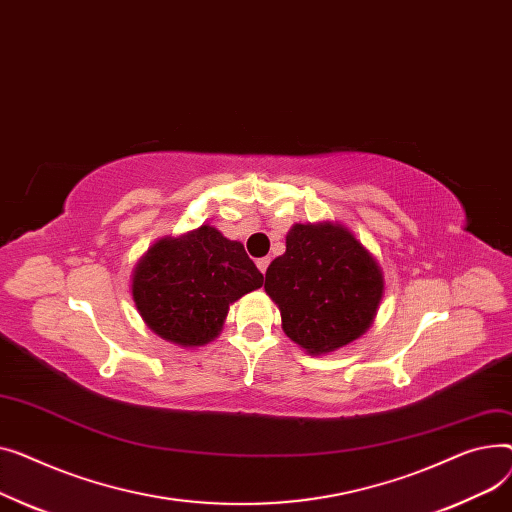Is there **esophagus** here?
<instances>
[{"label":"esophagus","instance_id":"esophagus-1","mask_svg":"<svg viewBox=\"0 0 512 512\" xmlns=\"http://www.w3.org/2000/svg\"><path fill=\"white\" fill-rule=\"evenodd\" d=\"M268 264H270V258H258V260H256V266H258V270H260V273H262V275L266 273V268H268Z\"/></svg>","mask_w":512,"mask_h":512}]
</instances>
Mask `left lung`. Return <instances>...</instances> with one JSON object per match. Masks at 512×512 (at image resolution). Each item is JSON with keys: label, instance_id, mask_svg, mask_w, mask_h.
<instances>
[{"label": "left lung", "instance_id": "8db88e82", "mask_svg": "<svg viewBox=\"0 0 512 512\" xmlns=\"http://www.w3.org/2000/svg\"><path fill=\"white\" fill-rule=\"evenodd\" d=\"M287 250L270 262L264 291L281 310L285 335L312 355L362 337L380 306L376 258L339 223H295Z\"/></svg>", "mask_w": 512, "mask_h": 512}]
</instances>
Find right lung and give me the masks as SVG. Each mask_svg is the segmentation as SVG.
<instances>
[{
    "mask_svg": "<svg viewBox=\"0 0 512 512\" xmlns=\"http://www.w3.org/2000/svg\"><path fill=\"white\" fill-rule=\"evenodd\" d=\"M262 283L242 244L202 225L148 248L134 268L132 297L155 335L182 347H200L221 333L235 299Z\"/></svg>",
    "mask_w": 512,
    "mask_h": 512,
    "instance_id": "obj_1",
    "label": "right lung"
}]
</instances>
